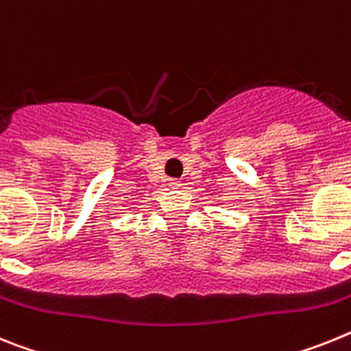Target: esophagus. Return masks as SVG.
Segmentation results:
<instances>
[{
  "instance_id": "esophagus-1",
  "label": "esophagus",
  "mask_w": 351,
  "mask_h": 351,
  "mask_svg": "<svg viewBox=\"0 0 351 351\" xmlns=\"http://www.w3.org/2000/svg\"><path fill=\"white\" fill-rule=\"evenodd\" d=\"M169 185H171V187H180V185H182V182H180V180H176V178H171V180H169Z\"/></svg>"
}]
</instances>
